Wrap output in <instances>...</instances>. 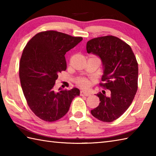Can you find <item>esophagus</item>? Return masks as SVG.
<instances>
[{"instance_id":"34e87169","label":"esophagus","mask_w":156,"mask_h":156,"mask_svg":"<svg viewBox=\"0 0 156 156\" xmlns=\"http://www.w3.org/2000/svg\"><path fill=\"white\" fill-rule=\"evenodd\" d=\"M90 94H89V93H88V92H84L83 90L80 91V96H84V97H89V96H90Z\"/></svg>"}]
</instances>
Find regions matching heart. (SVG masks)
Here are the masks:
<instances>
[{
	"label": "heart",
	"mask_w": 156,
	"mask_h": 156,
	"mask_svg": "<svg viewBox=\"0 0 156 156\" xmlns=\"http://www.w3.org/2000/svg\"><path fill=\"white\" fill-rule=\"evenodd\" d=\"M92 80L88 79L86 77H78L76 80V82L79 87L82 88H87L90 87L91 84Z\"/></svg>",
	"instance_id": "obj_1"
}]
</instances>
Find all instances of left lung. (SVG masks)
I'll return each instance as SVG.
<instances>
[{
  "label": "left lung",
  "mask_w": 156,
  "mask_h": 156,
  "mask_svg": "<svg viewBox=\"0 0 156 156\" xmlns=\"http://www.w3.org/2000/svg\"><path fill=\"white\" fill-rule=\"evenodd\" d=\"M88 54L98 55L104 66L101 87L111 91L97 94L101 102L91 114L103 122L119 118L133 102L138 88V64L131 48L115 36L107 35L89 40Z\"/></svg>",
  "instance_id": "obj_1"
}]
</instances>
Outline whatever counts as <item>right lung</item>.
<instances>
[{"label": "right lung", "instance_id": "1", "mask_svg": "<svg viewBox=\"0 0 156 156\" xmlns=\"http://www.w3.org/2000/svg\"><path fill=\"white\" fill-rule=\"evenodd\" d=\"M82 40L56 31H42L34 36L23 51L19 78L23 94L33 112L47 122H54L67 113L80 90H54L58 74L67 68L66 53Z\"/></svg>", "mask_w": 156, "mask_h": 156}]
</instances>
